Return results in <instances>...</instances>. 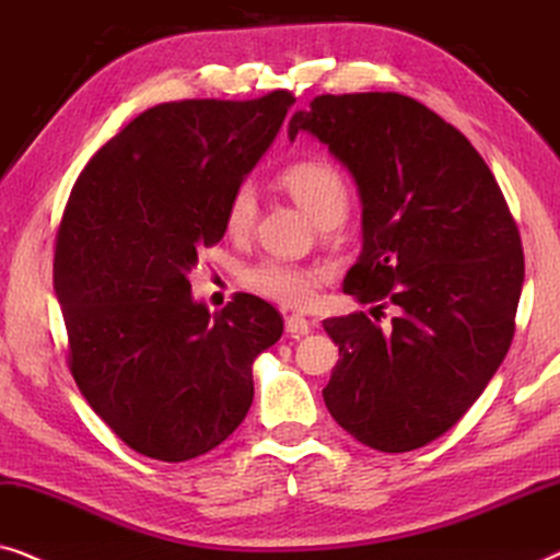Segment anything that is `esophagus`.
I'll use <instances>...</instances> for the list:
<instances>
[{
	"mask_svg": "<svg viewBox=\"0 0 560 560\" xmlns=\"http://www.w3.org/2000/svg\"><path fill=\"white\" fill-rule=\"evenodd\" d=\"M287 332H289L291 337H304V335H310V332H312L310 319L299 317V314H291V317H287Z\"/></svg>",
	"mask_w": 560,
	"mask_h": 560,
	"instance_id": "esophagus-1",
	"label": "esophagus"
}]
</instances>
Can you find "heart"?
I'll return each instance as SVG.
<instances>
[{
	"instance_id": "b5f03b06",
	"label": "heart",
	"mask_w": 560,
	"mask_h": 560,
	"mask_svg": "<svg viewBox=\"0 0 560 560\" xmlns=\"http://www.w3.org/2000/svg\"><path fill=\"white\" fill-rule=\"evenodd\" d=\"M281 185L317 225H340L350 210V185L340 170L327 160H299L281 172ZM258 215V195L250 183H241L225 202V231L248 235ZM322 271L264 258L243 271V283L256 294L289 310H304L314 302Z\"/></svg>"
}]
</instances>
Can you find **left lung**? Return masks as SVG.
I'll use <instances>...</instances> for the list:
<instances>
[{"mask_svg":"<svg viewBox=\"0 0 560 560\" xmlns=\"http://www.w3.org/2000/svg\"><path fill=\"white\" fill-rule=\"evenodd\" d=\"M312 131L362 198V254L342 291L377 312L325 319L340 345L325 396L360 444L400 454L444 436L498 373L525 279L520 231L469 139L404 93L317 96Z\"/></svg>","mask_w":560,"mask_h":560,"instance_id":"left-lung-1","label":"left lung"}]
</instances>
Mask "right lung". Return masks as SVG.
<instances>
[{"label": "right lung", "instance_id": "obj_1", "mask_svg": "<svg viewBox=\"0 0 560 560\" xmlns=\"http://www.w3.org/2000/svg\"><path fill=\"white\" fill-rule=\"evenodd\" d=\"M291 91L147 108L78 175L55 233L52 281L70 375L108 429L160 462L208 454L254 404L250 365L281 314L235 294L215 317L187 271L225 233V202L277 137Z\"/></svg>", "mask_w": 560, "mask_h": 560}]
</instances>
